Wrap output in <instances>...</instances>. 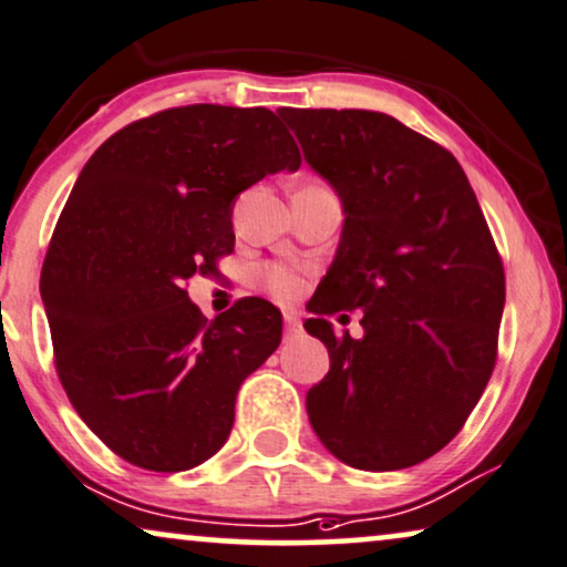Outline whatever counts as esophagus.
<instances>
[{
    "label": "esophagus",
    "instance_id": "obj_1",
    "mask_svg": "<svg viewBox=\"0 0 567 567\" xmlns=\"http://www.w3.org/2000/svg\"><path fill=\"white\" fill-rule=\"evenodd\" d=\"M284 330H286V336L299 333L301 322H299V318H297V312H284Z\"/></svg>",
    "mask_w": 567,
    "mask_h": 567
}]
</instances>
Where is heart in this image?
Returning a JSON list of instances; mask_svg holds the SVG:
<instances>
[{"label":"heart","mask_w":567,"mask_h":567,"mask_svg":"<svg viewBox=\"0 0 567 567\" xmlns=\"http://www.w3.org/2000/svg\"><path fill=\"white\" fill-rule=\"evenodd\" d=\"M262 284L276 297L289 299L299 291V274L289 266H270L262 270Z\"/></svg>","instance_id":"1"}]
</instances>
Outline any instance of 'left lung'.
<instances>
[{
	"label": "left lung",
	"instance_id": "8db88e82",
	"mask_svg": "<svg viewBox=\"0 0 567 567\" xmlns=\"http://www.w3.org/2000/svg\"><path fill=\"white\" fill-rule=\"evenodd\" d=\"M343 200V234L307 333L330 370L307 393L322 445L362 472L422 463L458 435L497 362L505 270L451 151L362 109H281ZM364 309L365 338L324 320Z\"/></svg>",
	"mask_w": 567,
	"mask_h": 567
}]
</instances>
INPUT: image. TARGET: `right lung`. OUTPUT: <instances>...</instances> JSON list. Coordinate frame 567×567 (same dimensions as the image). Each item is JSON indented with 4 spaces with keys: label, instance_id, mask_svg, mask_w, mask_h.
I'll return each mask as SVG.
<instances>
[{
    "label": "right lung",
    "instance_id": "1",
    "mask_svg": "<svg viewBox=\"0 0 567 567\" xmlns=\"http://www.w3.org/2000/svg\"><path fill=\"white\" fill-rule=\"evenodd\" d=\"M299 164L270 109L193 104L114 132L80 172L41 299L64 393L132 466L187 472L229 437L241 382L281 343V312L247 297L208 322L185 286L234 252L237 195Z\"/></svg>",
    "mask_w": 567,
    "mask_h": 567
}]
</instances>
